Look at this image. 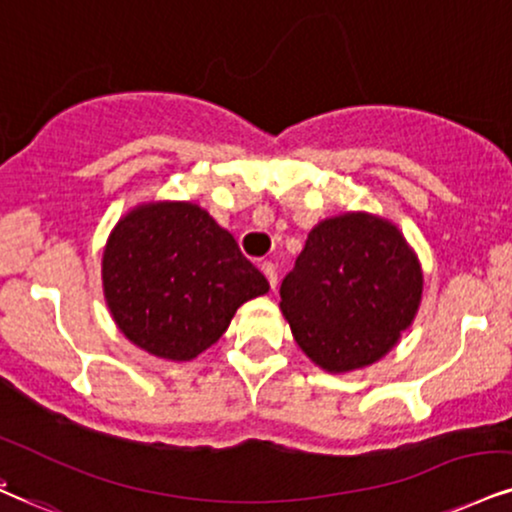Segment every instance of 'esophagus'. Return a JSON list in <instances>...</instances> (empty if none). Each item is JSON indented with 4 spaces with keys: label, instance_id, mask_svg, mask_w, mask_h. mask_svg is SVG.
Here are the masks:
<instances>
[{
    "label": "esophagus",
    "instance_id": "1",
    "mask_svg": "<svg viewBox=\"0 0 512 512\" xmlns=\"http://www.w3.org/2000/svg\"><path fill=\"white\" fill-rule=\"evenodd\" d=\"M260 269H262V274L267 276V281H269V286H272V291H276V283H279V276H276L274 264L272 262H262Z\"/></svg>",
    "mask_w": 512,
    "mask_h": 512
}]
</instances>
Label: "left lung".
<instances>
[{
	"label": "left lung",
	"mask_w": 512,
	"mask_h": 512,
	"mask_svg": "<svg viewBox=\"0 0 512 512\" xmlns=\"http://www.w3.org/2000/svg\"><path fill=\"white\" fill-rule=\"evenodd\" d=\"M422 269L391 221L348 212L319 221L281 281L295 343L326 372L377 362L417 315Z\"/></svg>",
	"instance_id": "1"
}]
</instances>
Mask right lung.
Masks as SVG:
<instances>
[{
	"instance_id": "add662e5",
	"label": "right lung",
	"mask_w": 512,
	"mask_h": 512,
	"mask_svg": "<svg viewBox=\"0 0 512 512\" xmlns=\"http://www.w3.org/2000/svg\"><path fill=\"white\" fill-rule=\"evenodd\" d=\"M102 286L128 341L164 360L217 343L245 300L269 281L226 229L193 202H147L114 226Z\"/></svg>"
}]
</instances>
